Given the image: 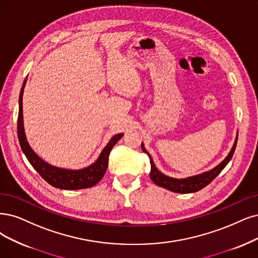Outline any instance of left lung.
Here are the masks:
<instances>
[{"label": "left lung", "instance_id": "1", "mask_svg": "<svg viewBox=\"0 0 258 258\" xmlns=\"http://www.w3.org/2000/svg\"><path fill=\"white\" fill-rule=\"evenodd\" d=\"M237 140H238V136H236V140L234 142V146H233L231 152L228 153V155L226 156V158L222 161L221 164H219L217 167H215L211 171H207V172H205V173L191 176V177H187V178H182V179L169 177V176L161 173L160 171H158L157 168L155 167L153 159H152L151 155L148 153V151L145 149V147L142 144H141V149L146 154H148V156L150 158V164H151L150 177L157 186L164 187V188L170 190V191H173L176 194H191V192L199 191V190H201L202 188L206 187L208 184H211L213 180L219 175V173H220L221 171L225 168V166L228 164V161L232 159V157L234 155V152H235L236 145H237Z\"/></svg>", "mask_w": 258, "mask_h": 258}]
</instances>
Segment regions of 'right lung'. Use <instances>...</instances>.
<instances>
[{"label": "right lung", "mask_w": 258, "mask_h": 258, "mask_svg": "<svg viewBox=\"0 0 258 258\" xmlns=\"http://www.w3.org/2000/svg\"><path fill=\"white\" fill-rule=\"evenodd\" d=\"M26 81H24L23 86L20 92V98H19V114H18V138L20 142L21 149L25 154L26 158L30 161L31 165L41 177L46 180L47 183L53 187L67 190H78L90 188L98 184L102 177L104 176L106 169L108 167V157L111 149L117 142L123 137V134L114 135L107 146L104 148L101 155L97 159L94 164L91 166L84 168L81 170H67L51 166L44 160H42L38 156L32 148L28 145L24 134L23 127V111H22V95L23 89Z\"/></svg>", "instance_id": "right-lung-1"}]
</instances>
